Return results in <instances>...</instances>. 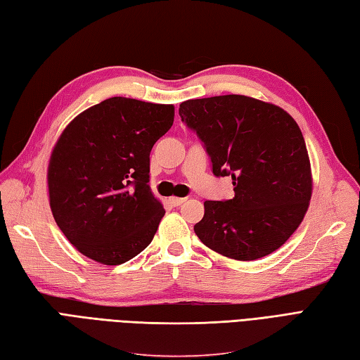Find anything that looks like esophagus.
<instances>
[{
    "label": "esophagus",
    "mask_w": 360,
    "mask_h": 360,
    "mask_svg": "<svg viewBox=\"0 0 360 360\" xmlns=\"http://www.w3.org/2000/svg\"><path fill=\"white\" fill-rule=\"evenodd\" d=\"M186 200H187V198H176V196L169 198V202H170L173 207H178V205L186 202Z\"/></svg>",
    "instance_id": "34e87169"
}]
</instances>
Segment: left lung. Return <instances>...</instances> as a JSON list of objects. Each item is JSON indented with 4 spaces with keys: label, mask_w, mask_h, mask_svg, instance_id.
<instances>
[{
    "label": "left lung",
    "mask_w": 360,
    "mask_h": 360,
    "mask_svg": "<svg viewBox=\"0 0 360 360\" xmlns=\"http://www.w3.org/2000/svg\"><path fill=\"white\" fill-rule=\"evenodd\" d=\"M181 120L195 130L214 176H231L235 196L205 200L195 233L213 252L255 261L276 252L308 210L311 167L299 125L283 108L244 95L188 99Z\"/></svg>",
    "instance_id": "left-lung-1"
}]
</instances>
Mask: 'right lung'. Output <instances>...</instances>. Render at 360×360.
<instances>
[{"mask_svg": "<svg viewBox=\"0 0 360 360\" xmlns=\"http://www.w3.org/2000/svg\"><path fill=\"white\" fill-rule=\"evenodd\" d=\"M173 118L172 104L113 96L64 129L49 162V200L79 253L120 265L152 242L165 210L148 186L150 152Z\"/></svg>", "mask_w": 360, "mask_h": 360, "instance_id": "add662e5", "label": "right lung"}]
</instances>
